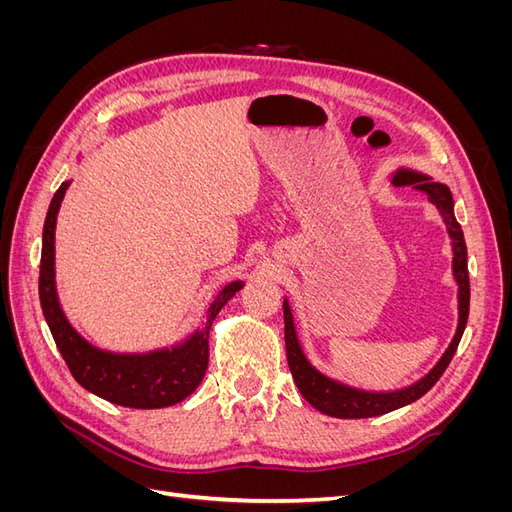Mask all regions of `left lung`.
I'll return each instance as SVG.
<instances>
[{
    "mask_svg": "<svg viewBox=\"0 0 512 512\" xmlns=\"http://www.w3.org/2000/svg\"><path fill=\"white\" fill-rule=\"evenodd\" d=\"M393 183H404L412 185L414 190H421L427 194L433 205L438 207L442 213L444 224L448 228V235L453 239V275L459 286V324L457 333L453 337L451 346L444 352L438 365L433 367L425 378L414 382L408 389L393 391V393H369L361 389H352L337 380H331L316 367H312L305 359L301 350V344L297 339V331H294V320L288 301H284V339H286V356H288V367L294 378V384L299 386L301 395L322 414H329L335 418H369V416H380L386 412H393L397 408H404L418 397H423L433 384L440 380L444 369L451 363L453 354L461 342V335L466 331V322L470 314V275H468V250H466V239H463V230L459 222L455 220L453 213V194L446 188L444 183L431 181L427 175L412 173V170H397L393 175Z\"/></svg>",
    "mask_w": 512,
    "mask_h": 512,
    "instance_id": "left-lung-1",
    "label": "left lung"
}]
</instances>
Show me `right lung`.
Here are the masks:
<instances>
[{
	"label": "right lung",
	"mask_w": 512,
	"mask_h": 512,
	"mask_svg": "<svg viewBox=\"0 0 512 512\" xmlns=\"http://www.w3.org/2000/svg\"><path fill=\"white\" fill-rule=\"evenodd\" d=\"M68 185L70 181L59 185L46 213L38 290L42 314L70 374L83 389L117 406L153 410L179 404L203 380L209 365L211 324L220 309L235 297V292L243 288V282H230L222 288L207 309L203 327L183 344L143 354H117L91 346L61 312L55 290V224Z\"/></svg>",
	"instance_id": "right-lung-1"
}]
</instances>
